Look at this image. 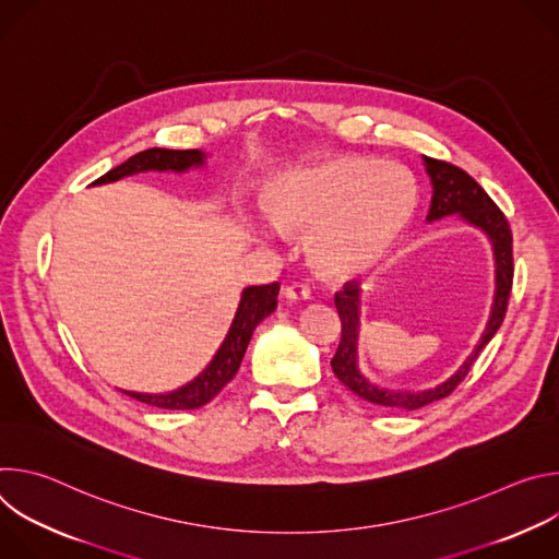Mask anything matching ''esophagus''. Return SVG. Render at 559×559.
<instances>
[{
    "mask_svg": "<svg viewBox=\"0 0 559 559\" xmlns=\"http://www.w3.org/2000/svg\"><path fill=\"white\" fill-rule=\"evenodd\" d=\"M309 287L302 285V283H294V285H287L283 289V296L289 300V302H300V300H307L309 298Z\"/></svg>",
    "mask_w": 559,
    "mask_h": 559,
    "instance_id": "1",
    "label": "esophagus"
}]
</instances>
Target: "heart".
I'll return each instance as SVG.
<instances>
[{
    "instance_id": "1",
    "label": "heart",
    "mask_w": 559,
    "mask_h": 559,
    "mask_svg": "<svg viewBox=\"0 0 559 559\" xmlns=\"http://www.w3.org/2000/svg\"><path fill=\"white\" fill-rule=\"evenodd\" d=\"M285 231H309L311 261L328 274L371 270L409 229L418 188L397 164L341 154L283 175L265 199Z\"/></svg>"
}]
</instances>
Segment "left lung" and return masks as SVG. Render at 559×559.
Returning a JSON list of instances; mask_svg holds the SVG:
<instances>
[{
  "label": "left lung",
  "mask_w": 559,
  "mask_h": 559,
  "mask_svg": "<svg viewBox=\"0 0 559 559\" xmlns=\"http://www.w3.org/2000/svg\"><path fill=\"white\" fill-rule=\"evenodd\" d=\"M425 170L431 179V205L427 221H440L444 216L457 214L462 221H466L471 227H477L480 231L487 234L493 248V259H496V294H493V305L487 328L477 341L475 349L468 354V358L451 373L444 382L420 389V391H403V389H386L369 382L365 373L358 367V336H360V287L352 281L334 296L341 323H343V336L341 345L332 358V369L336 378L354 391L362 401L391 409V412H414L420 409L429 403L440 401V397H447L468 373L471 365L475 358L480 356V352L487 347V343L496 336L500 330L507 305H509V294L513 285V236L507 216L502 210L491 201V197L480 188L475 179H471L464 170L438 162V158L423 156Z\"/></svg>",
  "instance_id": "left-lung-1"
}]
</instances>
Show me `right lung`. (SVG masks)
I'll return each instance as SVG.
<instances>
[{
	"mask_svg": "<svg viewBox=\"0 0 559 559\" xmlns=\"http://www.w3.org/2000/svg\"><path fill=\"white\" fill-rule=\"evenodd\" d=\"M201 166H205V154L201 150L150 147L130 156L128 162L112 168L91 186L115 183L123 177H132L150 170L188 173L190 168H201ZM278 289H281L278 283L250 285L243 289L225 341L221 343L210 365L194 380L168 393H136V391H123V393H128L130 397H136L139 403H145L158 409H199L207 405L212 397L236 376L238 367H241V360L246 356V349L250 345V338L257 325L276 309Z\"/></svg>",
	"mask_w": 559,
	"mask_h": 559,
	"instance_id": "obj_1",
	"label": "right lung"
}]
</instances>
